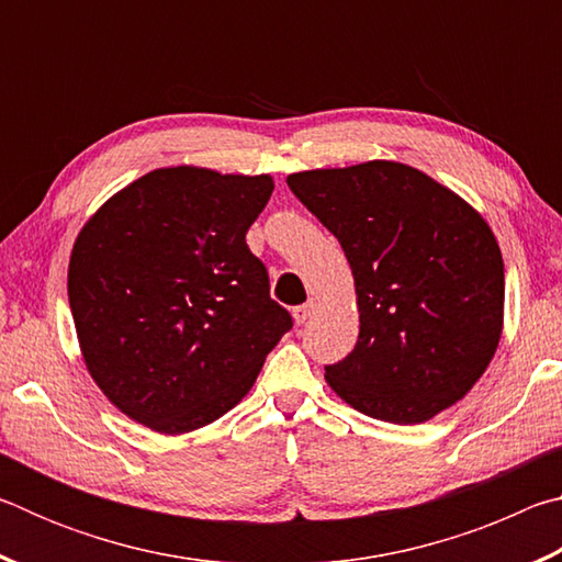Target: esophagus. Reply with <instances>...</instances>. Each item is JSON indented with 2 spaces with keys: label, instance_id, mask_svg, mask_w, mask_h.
I'll use <instances>...</instances> for the list:
<instances>
[{
  "label": "esophagus",
  "instance_id": "esophagus-1",
  "mask_svg": "<svg viewBox=\"0 0 562 562\" xmlns=\"http://www.w3.org/2000/svg\"><path fill=\"white\" fill-rule=\"evenodd\" d=\"M315 307H317L315 300H310V302L300 304V307H294V310H292L294 322H297V325H304V322H307V319L312 317V312H315Z\"/></svg>",
  "mask_w": 562,
  "mask_h": 562
}]
</instances>
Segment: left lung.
Instances as JSON below:
<instances>
[{"mask_svg":"<svg viewBox=\"0 0 562 562\" xmlns=\"http://www.w3.org/2000/svg\"><path fill=\"white\" fill-rule=\"evenodd\" d=\"M355 274L359 339L325 376L357 412L429 422L471 392L503 329V258L473 207L422 170L369 160L288 176Z\"/></svg>","mask_w":562,"mask_h":562,"instance_id":"8db88e82","label":"left lung"}]
</instances>
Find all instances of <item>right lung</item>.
Wrapping results in <instances>:
<instances>
[{
    "instance_id": "add662e5",
    "label": "right lung",
    "mask_w": 562,
    "mask_h": 562,
    "mask_svg": "<svg viewBox=\"0 0 562 562\" xmlns=\"http://www.w3.org/2000/svg\"><path fill=\"white\" fill-rule=\"evenodd\" d=\"M270 176L178 166L109 198L76 237L69 304L89 374L158 434L215 422L292 329L245 243Z\"/></svg>"
}]
</instances>
